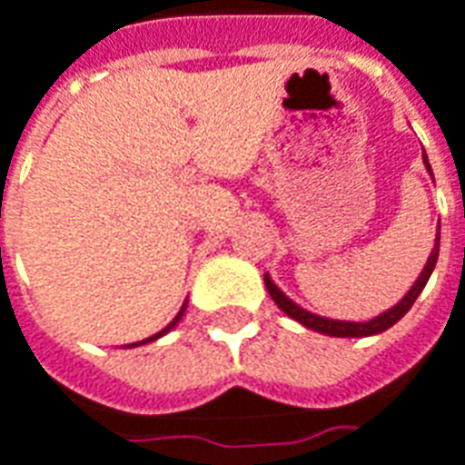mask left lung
<instances>
[{"label": "left lung", "instance_id": "8db88e82", "mask_svg": "<svg viewBox=\"0 0 465 465\" xmlns=\"http://www.w3.org/2000/svg\"><path fill=\"white\" fill-rule=\"evenodd\" d=\"M421 159H424V166H427V171L431 173L427 152H421ZM439 230L441 228H436L434 250L429 252L427 264H424V270H421V274L417 277V282L411 284L410 292H407L400 302L394 303L392 309H387V312H382L380 316H375V319H370V321H338V319H326V316H319V313L306 312V309H302L299 303L292 302V299H289V296H286L284 292L274 284V282H272L270 274H264V286H267V292H270V296L274 299V303H277L286 316H292V319L299 321L302 326L312 328V331H316V333H323V336H333V338L378 336V333H382V331H387V328H392L397 321L402 319L404 313L410 312L411 303L417 302V296L421 294V289L427 286L429 277H431V272H434L436 267V260H439V240H441Z\"/></svg>", "mask_w": 465, "mask_h": 465}]
</instances>
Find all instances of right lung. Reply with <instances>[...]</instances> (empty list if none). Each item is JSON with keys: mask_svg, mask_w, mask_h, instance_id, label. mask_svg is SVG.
<instances>
[{"mask_svg": "<svg viewBox=\"0 0 465 465\" xmlns=\"http://www.w3.org/2000/svg\"><path fill=\"white\" fill-rule=\"evenodd\" d=\"M186 303H188V302H183V306H181V312H179V313H176V316H173V321H171L169 326H166V328H162V331H159V333H153V336L144 338V341H139V343H129V345H127V348H137V345L152 343V341H159V338H162V336H166V333H169L171 328H173V326H179V321H181V319H183V313H186Z\"/></svg>", "mask_w": 465, "mask_h": 465, "instance_id": "right-lung-1", "label": "right lung"}]
</instances>
